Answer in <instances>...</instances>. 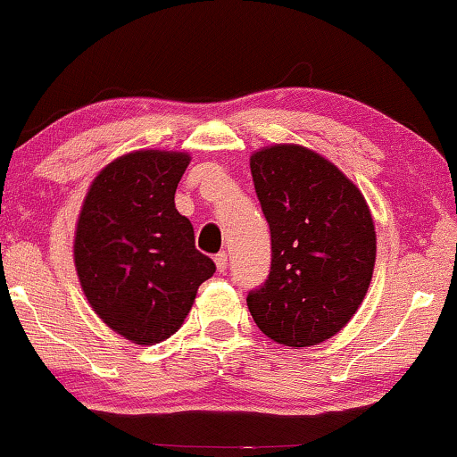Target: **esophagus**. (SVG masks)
I'll use <instances>...</instances> for the list:
<instances>
[{
  "label": "esophagus",
  "instance_id": "esophagus-1",
  "mask_svg": "<svg viewBox=\"0 0 457 457\" xmlns=\"http://www.w3.org/2000/svg\"><path fill=\"white\" fill-rule=\"evenodd\" d=\"M214 262H216V268H218V272H227V266H228V255H227V253H224V252L216 253Z\"/></svg>",
  "mask_w": 457,
  "mask_h": 457
}]
</instances>
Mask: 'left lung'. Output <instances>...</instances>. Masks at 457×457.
Segmentation results:
<instances>
[{"label":"left lung","mask_w":457,"mask_h":457,"mask_svg":"<svg viewBox=\"0 0 457 457\" xmlns=\"http://www.w3.org/2000/svg\"><path fill=\"white\" fill-rule=\"evenodd\" d=\"M249 166L272 260L264 285L247 293V308L277 343L316 345L352 320L370 285V210L339 168L305 147L262 149Z\"/></svg>","instance_id":"obj_1"}]
</instances>
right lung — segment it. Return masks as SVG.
<instances>
[{"mask_svg":"<svg viewBox=\"0 0 457 457\" xmlns=\"http://www.w3.org/2000/svg\"><path fill=\"white\" fill-rule=\"evenodd\" d=\"M187 166V154L122 155L93 180L80 210L74 264L85 295L112 330L139 345L177 333L216 272L174 208Z\"/></svg>","mask_w":457,"mask_h":457,"instance_id":"add662e5","label":"right lung"}]
</instances>
